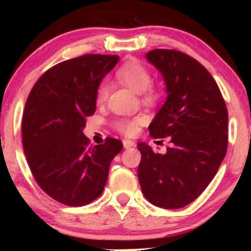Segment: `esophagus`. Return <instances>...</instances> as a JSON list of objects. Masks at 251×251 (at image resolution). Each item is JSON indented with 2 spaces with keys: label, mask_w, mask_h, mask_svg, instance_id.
Here are the masks:
<instances>
[{
  "label": "esophagus",
  "mask_w": 251,
  "mask_h": 251,
  "mask_svg": "<svg viewBox=\"0 0 251 251\" xmlns=\"http://www.w3.org/2000/svg\"><path fill=\"white\" fill-rule=\"evenodd\" d=\"M123 146H124V148H126V150H129V148L134 147V146H136V143H134L133 141H130V139H124Z\"/></svg>",
  "instance_id": "obj_1"
}]
</instances>
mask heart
<instances>
[{"mask_svg": "<svg viewBox=\"0 0 251 251\" xmlns=\"http://www.w3.org/2000/svg\"><path fill=\"white\" fill-rule=\"evenodd\" d=\"M117 77L137 94L145 93V98L147 100H154L157 98V93L153 89H150L151 83H152L151 73L139 61L132 60L122 65L117 72ZM106 97H108V85L105 83H101L97 90V100L101 103L105 100ZM142 122H143V118L141 117H137L134 119H119L115 123V128L126 136H133L138 130L139 124H142Z\"/></svg>", "mask_w": 251, "mask_h": 251, "instance_id": "b5f03b06", "label": "heart"}]
</instances>
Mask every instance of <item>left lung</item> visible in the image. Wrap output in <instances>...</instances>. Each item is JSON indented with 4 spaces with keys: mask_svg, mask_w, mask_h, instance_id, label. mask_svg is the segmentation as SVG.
<instances>
[{
    "mask_svg": "<svg viewBox=\"0 0 251 251\" xmlns=\"http://www.w3.org/2000/svg\"><path fill=\"white\" fill-rule=\"evenodd\" d=\"M167 98L150 124L152 138L168 137L171 147L157 153L145 142L138 179L145 197L162 208H179L203 192L227 150V109L211 74L197 60L175 50L148 51Z\"/></svg>",
    "mask_w": 251,
    "mask_h": 251,
    "instance_id": "left-lung-1",
    "label": "left lung"
}]
</instances>
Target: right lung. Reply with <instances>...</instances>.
<instances>
[{
    "label": "right lung",
    "instance_id": "obj_1",
    "mask_svg": "<svg viewBox=\"0 0 251 251\" xmlns=\"http://www.w3.org/2000/svg\"><path fill=\"white\" fill-rule=\"evenodd\" d=\"M117 55H84L49 69L34 85L22 117V143L36 182L54 200L84 206L98 199L119 139L89 145L85 119L94 114L97 90L117 65Z\"/></svg>",
    "mask_w": 251,
    "mask_h": 251
}]
</instances>
